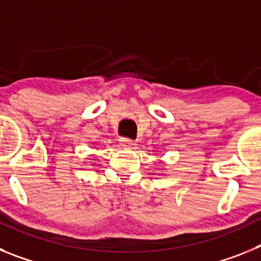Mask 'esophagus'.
<instances>
[{
  "instance_id": "esophagus-1",
  "label": "esophagus",
  "mask_w": 261,
  "mask_h": 261,
  "mask_svg": "<svg viewBox=\"0 0 261 261\" xmlns=\"http://www.w3.org/2000/svg\"><path fill=\"white\" fill-rule=\"evenodd\" d=\"M120 144H121L123 147H126V149H135V147L137 146V144H136L135 141L128 140V138H121V140H120Z\"/></svg>"
}]
</instances>
